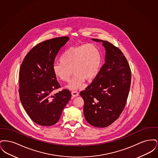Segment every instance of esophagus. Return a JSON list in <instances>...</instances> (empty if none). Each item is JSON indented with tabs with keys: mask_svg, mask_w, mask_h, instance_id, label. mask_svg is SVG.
Listing matches in <instances>:
<instances>
[{
	"mask_svg": "<svg viewBox=\"0 0 158 158\" xmlns=\"http://www.w3.org/2000/svg\"><path fill=\"white\" fill-rule=\"evenodd\" d=\"M72 96H73L74 97H76L79 96V92H78L75 91V90H73V91H72Z\"/></svg>",
	"mask_w": 158,
	"mask_h": 158,
	"instance_id": "1",
	"label": "esophagus"
}]
</instances>
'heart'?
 <instances>
[{
  "label": "heart",
  "instance_id": "1",
  "mask_svg": "<svg viewBox=\"0 0 158 158\" xmlns=\"http://www.w3.org/2000/svg\"><path fill=\"white\" fill-rule=\"evenodd\" d=\"M60 62L52 67L54 76L61 81L69 82L73 70L75 75L67 88L73 90L83 86L85 80L90 81L98 74L102 55L98 47L86 44L69 47L60 56Z\"/></svg>",
  "mask_w": 158,
  "mask_h": 158
}]
</instances>
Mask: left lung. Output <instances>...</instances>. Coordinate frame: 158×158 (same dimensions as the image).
<instances>
[{
	"mask_svg": "<svg viewBox=\"0 0 158 158\" xmlns=\"http://www.w3.org/2000/svg\"><path fill=\"white\" fill-rule=\"evenodd\" d=\"M105 48V63L85 90L80 92L84 101L86 120L97 127L109 126L120 117L127 102L131 73L120 49L98 39Z\"/></svg>",
	"mask_w": 158,
	"mask_h": 158,
	"instance_id": "obj_1",
	"label": "left lung"
}]
</instances>
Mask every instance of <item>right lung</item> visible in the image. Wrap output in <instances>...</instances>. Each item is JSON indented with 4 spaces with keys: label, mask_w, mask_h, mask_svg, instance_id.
<instances>
[{
    "label": "right lung",
    "mask_w": 158,
    "mask_h": 158,
    "mask_svg": "<svg viewBox=\"0 0 158 158\" xmlns=\"http://www.w3.org/2000/svg\"><path fill=\"white\" fill-rule=\"evenodd\" d=\"M69 40L64 36L38 44L26 55L21 64L19 98L26 113L38 125L50 126L57 123L72 97L68 89L51 94L61 87L52 70L54 60Z\"/></svg>",
    "instance_id": "obj_1"
}]
</instances>
